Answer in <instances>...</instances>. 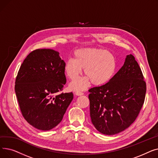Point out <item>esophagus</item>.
<instances>
[{
  "label": "esophagus",
  "instance_id": "1",
  "mask_svg": "<svg viewBox=\"0 0 158 158\" xmlns=\"http://www.w3.org/2000/svg\"><path fill=\"white\" fill-rule=\"evenodd\" d=\"M75 94H76V95H77V96H81V95H84V94L82 93V92H76V93H75Z\"/></svg>",
  "mask_w": 158,
  "mask_h": 158
}]
</instances>
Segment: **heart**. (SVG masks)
I'll use <instances>...</instances> for the list:
<instances>
[{
    "instance_id": "1",
    "label": "heart",
    "mask_w": 158,
    "mask_h": 158,
    "mask_svg": "<svg viewBox=\"0 0 158 158\" xmlns=\"http://www.w3.org/2000/svg\"><path fill=\"white\" fill-rule=\"evenodd\" d=\"M74 59H69L64 63V72L73 81L79 77L82 68L86 77L75 81L70 85L73 91L84 90L90 82L94 86H101L109 82L117 70L114 56L105 49L82 48L73 53Z\"/></svg>"
}]
</instances>
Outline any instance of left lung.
<instances>
[{
    "label": "left lung",
    "mask_w": 158,
    "mask_h": 158,
    "mask_svg": "<svg viewBox=\"0 0 158 158\" xmlns=\"http://www.w3.org/2000/svg\"><path fill=\"white\" fill-rule=\"evenodd\" d=\"M90 117L101 133L114 135L135 122L143 104L146 83L132 54L106 84L89 89Z\"/></svg>",
    "instance_id": "8db88e82"
}]
</instances>
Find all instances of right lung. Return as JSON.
I'll return each mask as SVG.
<instances>
[{
  "label": "right lung",
  "mask_w": 158,
  "mask_h": 158,
  "mask_svg": "<svg viewBox=\"0 0 158 158\" xmlns=\"http://www.w3.org/2000/svg\"><path fill=\"white\" fill-rule=\"evenodd\" d=\"M64 63L52 49H37L22 63L15 93L22 115L34 127L48 131L59 124L73 100L70 93L58 95L66 84Z\"/></svg>",
  "instance_id": "1"
}]
</instances>
